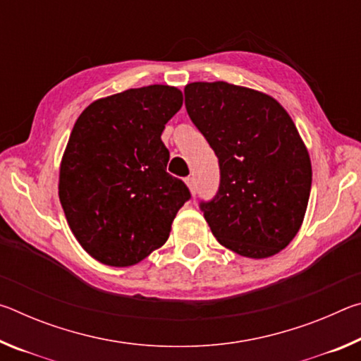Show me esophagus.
<instances>
[{"label": "esophagus", "mask_w": 361, "mask_h": 361, "mask_svg": "<svg viewBox=\"0 0 361 361\" xmlns=\"http://www.w3.org/2000/svg\"><path fill=\"white\" fill-rule=\"evenodd\" d=\"M186 185H188L189 191H191L192 195H194L195 192H197V185H195V180L192 178V176H188V178H186Z\"/></svg>", "instance_id": "34e87169"}]
</instances>
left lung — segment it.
<instances>
[{"label":"left lung","mask_w":361,"mask_h":361,"mask_svg":"<svg viewBox=\"0 0 361 361\" xmlns=\"http://www.w3.org/2000/svg\"><path fill=\"white\" fill-rule=\"evenodd\" d=\"M189 118L215 151L219 188L200 210L213 235L247 258H269L295 239L307 209L312 166L277 100L224 81L185 87Z\"/></svg>","instance_id":"left-lung-1"}]
</instances>
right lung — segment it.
Instances as JSON below:
<instances>
[{
    "label": "right lung",
    "instance_id": "right-lung-1",
    "mask_svg": "<svg viewBox=\"0 0 361 361\" xmlns=\"http://www.w3.org/2000/svg\"><path fill=\"white\" fill-rule=\"evenodd\" d=\"M181 105L176 87L146 85L90 103L73 127L59 197L78 242L103 264H137L162 247L191 199L166 172L170 154L161 140Z\"/></svg>",
    "mask_w": 361,
    "mask_h": 361
}]
</instances>
